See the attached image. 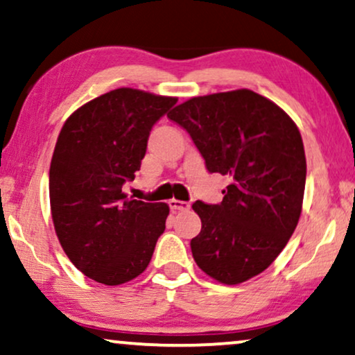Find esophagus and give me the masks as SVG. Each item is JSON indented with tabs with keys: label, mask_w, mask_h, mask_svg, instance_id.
<instances>
[{
	"label": "esophagus",
	"mask_w": 355,
	"mask_h": 355,
	"mask_svg": "<svg viewBox=\"0 0 355 355\" xmlns=\"http://www.w3.org/2000/svg\"><path fill=\"white\" fill-rule=\"evenodd\" d=\"M168 206L172 211H187L190 209V202L187 201H178V200H170Z\"/></svg>",
	"instance_id": "esophagus-1"
}]
</instances>
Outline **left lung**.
<instances>
[{
	"label": "left lung",
	"instance_id": "8db88e82",
	"mask_svg": "<svg viewBox=\"0 0 355 355\" xmlns=\"http://www.w3.org/2000/svg\"><path fill=\"white\" fill-rule=\"evenodd\" d=\"M167 116L190 135L207 172L232 182L219 205L193 202L201 219L190 243L196 264L224 284L263 272L302 212L306 162L295 123L248 89L193 97Z\"/></svg>",
	"mask_w": 355,
	"mask_h": 355
}]
</instances>
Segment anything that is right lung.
<instances>
[{
    "instance_id": "add662e5",
    "label": "right lung",
    "mask_w": 355,
    "mask_h": 355,
    "mask_svg": "<svg viewBox=\"0 0 355 355\" xmlns=\"http://www.w3.org/2000/svg\"><path fill=\"white\" fill-rule=\"evenodd\" d=\"M177 98L121 87L71 115L50 165L56 235L71 263L91 279L118 286L139 276L165 230V202L131 200L150 130Z\"/></svg>"
}]
</instances>
